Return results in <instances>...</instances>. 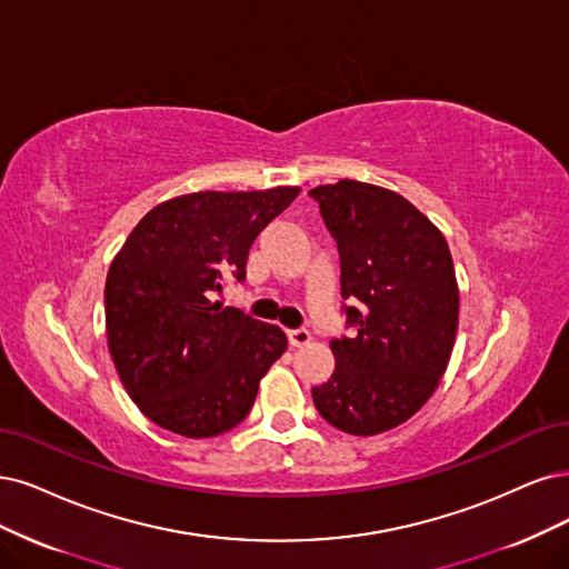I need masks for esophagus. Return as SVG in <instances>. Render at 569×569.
I'll use <instances>...</instances> for the list:
<instances>
[{
    "label": "esophagus",
    "instance_id": "obj_1",
    "mask_svg": "<svg viewBox=\"0 0 569 569\" xmlns=\"http://www.w3.org/2000/svg\"><path fill=\"white\" fill-rule=\"evenodd\" d=\"M309 330H305V328H300V330H288V345L290 347H302V345H307L309 342Z\"/></svg>",
    "mask_w": 569,
    "mask_h": 569
}]
</instances>
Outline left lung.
<instances>
[{
	"label": "left lung",
	"instance_id": "1",
	"mask_svg": "<svg viewBox=\"0 0 569 569\" xmlns=\"http://www.w3.org/2000/svg\"><path fill=\"white\" fill-rule=\"evenodd\" d=\"M340 250L351 338L332 340L335 370L313 387L328 425L375 436L403 425L443 377L459 323V288L440 229L391 189L340 180L313 187Z\"/></svg>",
	"mask_w": 569,
	"mask_h": 569
}]
</instances>
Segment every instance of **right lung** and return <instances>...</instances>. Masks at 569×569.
<instances>
[{"label":"right lung","instance_id":"1","mask_svg":"<svg viewBox=\"0 0 569 569\" xmlns=\"http://www.w3.org/2000/svg\"><path fill=\"white\" fill-rule=\"evenodd\" d=\"M300 194L194 192L154 206L104 281V326L119 380L144 417L187 438L241 425L286 351L279 326L210 302L222 273L246 279L252 241Z\"/></svg>","mask_w":569,"mask_h":569}]
</instances>
